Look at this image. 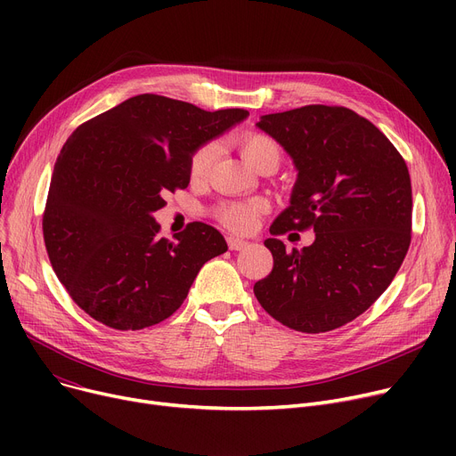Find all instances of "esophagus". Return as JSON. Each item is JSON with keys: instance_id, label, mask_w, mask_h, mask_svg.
Instances as JSON below:
<instances>
[{"instance_id": "obj_1", "label": "esophagus", "mask_w": 456, "mask_h": 456, "mask_svg": "<svg viewBox=\"0 0 456 456\" xmlns=\"http://www.w3.org/2000/svg\"><path fill=\"white\" fill-rule=\"evenodd\" d=\"M227 246L232 251H242V249H246L249 246V242L242 240V238H236V236H227Z\"/></svg>"}]
</instances>
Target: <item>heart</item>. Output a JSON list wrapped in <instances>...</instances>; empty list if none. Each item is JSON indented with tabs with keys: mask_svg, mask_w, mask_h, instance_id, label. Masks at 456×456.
<instances>
[{
	"mask_svg": "<svg viewBox=\"0 0 456 456\" xmlns=\"http://www.w3.org/2000/svg\"><path fill=\"white\" fill-rule=\"evenodd\" d=\"M238 150L242 153V159L253 170L260 167L266 162H279L281 159V148L279 143L265 133L249 131L238 138ZM218 143L216 142H205L198 150L191 153L188 160V175L191 181H203L210 170L212 164L218 159ZM266 205L262 201H242V203H229L220 208L218 216L220 220L232 231L248 232L256 227L260 214L265 212Z\"/></svg>",
	"mask_w": 456,
	"mask_h": 456,
	"instance_id": "heart-1",
	"label": "heart"
}]
</instances>
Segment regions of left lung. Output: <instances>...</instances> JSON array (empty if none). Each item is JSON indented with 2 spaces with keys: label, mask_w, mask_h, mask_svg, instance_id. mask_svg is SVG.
Here are the masks:
<instances>
[{
  "label": "left lung",
  "mask_w": 456,
  "mask_h": 456,
  "mask_svg": "<svg viewBox=\"0 0 456 456\" xmlns=\"http://www.w3.org/2000/svg\"><path fill=\"white\" fill-rule=\"evenodd\" d=\"M256 127L281 143L297 170L290 205L270 232L314 229L316 240L301 251H286L279 238L265 240L273 270L253 292L286 327L310 334L338 329L388 289L409 251V167L385 134L346 107L266 114Z\"/></svg>",
  "instance_id": "obj_1"
}]
</instances>
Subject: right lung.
Wrapping results in <instances>:
<instances>
[{
    "label": "right lung",
    "instance_id": "obj_1",
    "mask_svg": "<svg viewBox=\"0 0 456 456\" xmlns=\"http://www.w3.org/2000/svg\"><path fill=\"white\" fill-rule=\"evenodd\" d=\"M249 116L203 110L140 94L79 126L61 150L44 210V242L69 297L118 330L170 318L207 260L227 251L212 225L194 222L160 238L153 212L190 183L201 143Z\"/></svg>",
    "mask_w": 456,
    "mask_h": 456
}]
</instances>
